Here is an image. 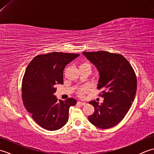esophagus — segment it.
I'll list each match as a JSON object with an SVG mask.
<instances>
[{
	"label": "esophagus",
	"instance_id": "esophagus-1",
	"mask_svg": "<svg viewBox=\"0 0 154 154\" xmlns=\"http://www.w3.org/2000/svg\"><path fill=\"white\" fill-rule=\"evenodd\" d=\"M77 104H80V105H81V106H84V105H85V104H86V103H85V102H81V101H78Z\"/></svg>",
	"mask_w": 154,
	"mask_h": 154
}]
</instances>
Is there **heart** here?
Listing matches in <instances>:
<instances>
[{
  "label": "heart",
  "instance_id": "b5f03b06",
  "mask_svg": "<svg viewBox=\"0 0 154 154\" xmlns=\"http://www.w3.org/2000/svg\"><path fill=\"white\" fill-rule=\"evenodd\" d=\"M81 65H83V66H89L90 67V65L88 64L87 63H84L83 64H81ZM86 92V89L85 87H81V89L79 90V91H78V94H79L80 96H83V94L85 93Z\"/></svg>",
  "mask_w": 154,
  "mask_h": 154
}]
</instances>
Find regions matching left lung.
Wrapping results in <instances>:
<instances>
[{"instance_id": "8db88e82", "label": "left lung", "mask_w": 154, "mask_h": 154, "mask_svg": "<svg viewBox=\"0 0 154 154\" xmlns=\"http://www.w3.org/2000/svg\"><path fill=\"white\" fill-rule=\"evenodd\" d=\"M83 54L99 71L97 89L103 90L99 95L104 98L101 104L95 100L89 103L94 108L89 120L101 129L115 126L126 116L135 98L137 79L134 70L119 54L99 51H85Z\"/></svg>"}]
</instances>
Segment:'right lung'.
Returning <instances> with one entry per match:
<instances>
[{"mask_svg": "<svg viewBox=\"0 0 154 154\" xmlns=\"http://www.w3.org/2000/svg\"><path fill=\"white\" fill-rule=\"evenodd\" d=\"M79 54L51 52L38 55L29 63L22 83L23 103L39 126L54 131L67 122L69 109L77 103L73 98L57 100L55 85L63 84L65 66Z\"/></svg>", "mask_w": 154, "mask_h": 154, "instance_id": "1", "label": "right lung"}]
</instances>
